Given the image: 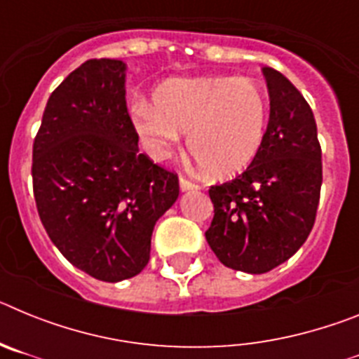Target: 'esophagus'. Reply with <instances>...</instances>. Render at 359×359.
Wrapping results in <instances>:
<instances>
[{
    "label": "esophagus",
    "instance_id": "esophagus-1",
    "mask_svg": "<svg viewBox=\"0 0 359 359\" xmlns=\"http://www.w3.org/2000/svg\"><path fill=\"white\" fill-rule=\"evenodd\" d=\"M180 187H182V190H196V189H199L198 183L192 182V180H189V177H185V176H180Z\"/></svg>",
    "mask_w": 359,
    "mask_h": 359
}]
</instances>
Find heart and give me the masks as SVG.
<instances>
[{
	"label": "heart",
	"mask_w": 359,
	"mask_h": 359,
	"mask_svg": "<svg viewBox=\"0 0 359 359\" xmlns=\"http://www.w3.org/2000/svg\"><path fill=\"white\" fill-rule=\"evenodd\" d=\"M133 120L152 156L163 158L189 133V151L203 169L231 176L261 151L269 104L250 79H177L158 88L154 102L138 98Z\"/></svg>",
	"instance_id": "obj_1"
}]
</instances>
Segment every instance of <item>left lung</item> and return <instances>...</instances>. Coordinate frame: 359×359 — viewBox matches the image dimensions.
I'll use <instances>...</instances> for the list:
<instances>
[{
  "label": "left lung",
  "mask_w": 359,
  "mask_h": 359,
  "mask_svg": "<svg viewBox=\"0 0 359 359\" xmlns=\"http://www.w3.org/2000/svg\"><path fill=\"white\" fill-rule=\"evenodd\" d=\"M269 122L261 151L243 174L208 189L214 219L205 231L224 266L266 273L306 243L322 189L315 115L280 72L264 68Z\"/></svg>",
  "instance_id": "1"
}]
</instances>
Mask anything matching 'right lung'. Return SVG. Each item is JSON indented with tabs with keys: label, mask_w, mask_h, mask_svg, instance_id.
Returning <instances> with one entry per match:
<instances>
[{
	"label": "right lung",
	"mask_w": 359,
	"mask_h": 359,
	"mask_svg": "<svg viewBox=\"0 0 359 359\" xmlns=\"http://www.w3.org/2000/svg\"><path fill=\"white\" fill-rule=\"evenodd\" d=\"M126 65L90 59L57 86L32 149V185L59 252L97 280L138 275L158 219L180 194L174 170L138 152Z\"/></svg>",
	"instance_id": "1"
}]
</instances>
